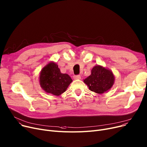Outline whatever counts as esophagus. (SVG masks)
<instances>
[{
    "instance_id": "1",
    "label": "esophagus",
    "mask_w": 147,
    "mask_h": 147,
    "mask_svg": "<svg viewBox=\"0 0 147 147\" xmlns=\"http://www.w3.org/2000/svg\"><path fill=\"white\" fill-rule=\"evenodd\" d=\"M73 78L75 80H79V79H81V76L80 75H75L74 76Z\"/></svg>"
}]
</instances>
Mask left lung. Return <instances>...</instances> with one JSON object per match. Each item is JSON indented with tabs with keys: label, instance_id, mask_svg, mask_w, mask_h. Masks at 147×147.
<instances>
[{
	"label": "left lung",
	"instance_id": "obj_1",
	"mask_svg": "<svg viewBox=\"0 0 147 147\" xmlns=\"http://www.w3.org/2000/svg\"><path fill=\"white\" fill-rule=\"evenodd\" d=\"M115 77L111 70L100 66H94L91 75L84 80L89 89L95 93L102 94L112 87Z\"/></svg>",
	"mask_w": 147,
	"mask_h": 147
}]
</instances>
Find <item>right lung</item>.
Listing matches in <instances>:
<instances>
[{"label":"right lung","instance_id":"1","mask_svg":"<svg viewBox=\"0 0 147 147\" xmlns=\"http://www.w3.org/2000/svg\"><path fill=\"white\" fill-rule=\"evenodd\" d=\"M72 82L71 77L63 74L54 63L48 64L40 73V83L42 89L48 93L59 96L64 93Z\"/></svg>","mask_w":147,"mask_h":147}]
</instances>
